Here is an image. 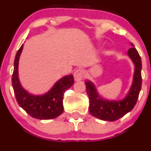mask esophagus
Masks as SVG:
<instances>
[{
  "instance_id": "esophagus-1",
  "label": "esophagus",
  "mask_w": 151,
  "mask_h": 151,
  "mask_svg": "<svg viewBox=\"0 0 151 151\" xmlns=\"http://www.w3.org/2000/svg\"><path fill=\"white\" fill-rule=\"evenodd\" d=\"M84 70H83V69H81V68L77 69L75 72H74V79H75V81H76L82 80V78H83V76H84Z\"/></svg>"
}]
</instances>
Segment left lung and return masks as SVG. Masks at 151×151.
<instances>
[{"instance_id":"left-lung-1","label":"left lung","mask_w":151,"mask_h":151,"mask_svg":"<svg viewBox=\"0 0 151 151\" xmlns=\"http://www.w3.org/2000/svg\"><path fill=\"white\" fill-rule=\"evenodd\" d=\"M128 50V55L135 66L134 79L131 87L126 98L122 101H108L101 98L95 85L86 81V93L89 99V113L94 117L102 120L114 121L131 111L137 104L142 87V62L139 54L134 45Z\"/></svg>"}]
</instances>
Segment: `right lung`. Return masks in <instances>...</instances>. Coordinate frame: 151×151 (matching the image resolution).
Returning <instances> with one entry per match:
<instances>
[{
	"instance_id": "add662e5",
	"label": "right lung",
	"mask_w": 151,
	"mask_h": 151,
	"mask_svg": "<svg viewBox=\"0 0 151 151\" xmlns=\"http://www.w3.org/2000/svg\"><path fill=\"white\" fill-rule=\"evenodd\" d=\"M23 45L15 56L12 74V86L16 100L21 108L39 120H50L59 117L63 112L64 92L74 83L73 76L69 75L58 81L49 92L42 95L29 94L21 86L18 78V64Z\"/></svg>"
}]
</instances>
